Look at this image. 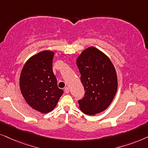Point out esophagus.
Returning <instances> with one entry per match:
<instances>
[{
	"mask_svg": "<svg viewBox=\"0 0 148 148\" xmlns=\"http://www.w3.org/2000/svg\"><path fill=\"white\" fill-rule=\"evenodd\" d=\"M64 91L66 93H69V92H70V90H69V88L68 87H66L64 88Z\"/></svg>",
	"mask_w": 148,
	"mask_h": 148,
	"instance_id": "obj_1",
	"label": "esophagus"
}]
</instances>
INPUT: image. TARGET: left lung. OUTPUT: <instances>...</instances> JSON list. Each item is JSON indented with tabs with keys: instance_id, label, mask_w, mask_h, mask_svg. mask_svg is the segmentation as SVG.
<instances>
[{
	"instance_id": "8db88e82",
	"label": "left lung",
	"mask_w": 148,
	"mask_h": 148,
	"mask_svg": "<svg viewBox=\"0 0 148 148\" xmlns=\"http://www.w3.org/2000/svg\"><path fill=\"white\" fill-rule=\"evenodd\" d=\"M84 86V97L79 108L87 115L103 112L110 105L117 91L115 68L103 53L93 47L82 51L76 61Z\"/></svg>"
}]
</instances>
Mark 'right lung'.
I'll return each mask as SVG.
<instances>
[{"label": "right lung", "instance_id": "obj_1", "mask_svg": "<svg viewBox=\"0 0 148 148\" xmlns=\"http://www.w3.org/2000/svg\"><path fill=\"white\" fill-rule=\"evenodd\" d=\"M53 57L54 53L50 51L31 57L23 66L19 79L25 101L33 109L43 114L52 111L64 93L53 72Z\"/></svg>", "mask_w": 148, "mask_h": 148}]
</instances>
